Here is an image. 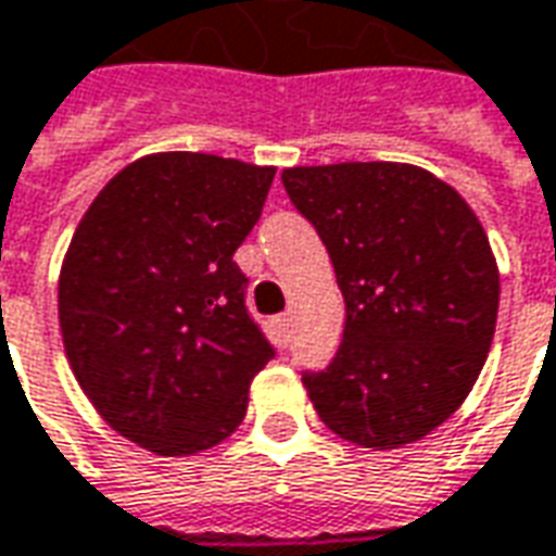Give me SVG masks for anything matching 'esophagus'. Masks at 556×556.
Returning a JSON list of instances; mask_svg holds the SVG:
<instances>
[{"mask_svg": "<svg viewBox=\"0 0 556 556\" xmlns=\"http://www.w3.org/2000/svg\"><path fill=\"white\" fill-rule=\"evenodd\" d=\"M275 327H278V333H281V337H290V330H293V321H290V315H278V318H275Z\"/></svg>", "mask_w": 556, "mask_h": 556, "instance_id": "obj_1", "label": "esophagus"}]
</instances>
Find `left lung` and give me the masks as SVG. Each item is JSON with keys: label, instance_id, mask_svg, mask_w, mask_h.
Segmentation results:
<instances>
[{"label": "left lung", "instance_id": "obj_1", "mask_svg": "<svg viewBox=\"0 0 556 556\" xmlns=\"http://www.w3.org/2000/svg\"><path fill=\"white\" fill-rule=\"evenodd\" d=\"M287 195L333 260L345 330L303 386L339 438L397 450L446 422L493 345L498 269L453 186L416 165L287 167Z\"/></svg>", "mask_w": 556, "mask_h": 556}]
</instances>
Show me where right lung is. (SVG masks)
Returning a JSON list of instances; mask_svg holds the SVG:
<instances>
[{"mask_svg": "<svg viewBox=\"0 0 556 556\" xmlns=\"http://www.w3.org/2000/svg\"><path fill=\"white\" fill-rule=\"evenodd\" d=\"M275 167L155 152L118 170L78 223L58 312L78 386L122 438L159 456L226 441L275 349L232 256Z\"/></svg>", "mask_w": 556, "mask_h": 556, "instance_id": "obj_1", "label": "right lung"}]
</instances>
